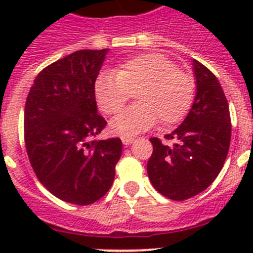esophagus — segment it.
Instances as JSON below:
<instances>
[{
	"label": "esophagus",
	"instance_id": "esophagus-1",
	"mask_svg": "<svg viewBox=\"0 0 253 253\" xmlns=\"http://www.w3.org/2000/svg\"><path fill=\"white\" fill-rule=\"evenodd\" d=\"M122 140L124 146H129V144L134 142V138L130 137V135H124V137H122Z\"/></svg>",
	"mask_w": 253,
	"mask_h": 253
}]
</instances>
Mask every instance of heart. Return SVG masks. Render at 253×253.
Here are the masks:
<instances>
[{"label": "heart", "mask_w": 253, "mask_h": 253, "mask_svg": "<svg viewBox=\"0 0 253 253\" xmlns=\"http://www.w3.org/2000/svg\"><path fill=\"white\" fill-rule=\"evenodd\" d=\"M135 91L137 104L110 123L114 133L133 135L153 126L157 120L162 126L180 123L194 102L195 82L173 60L151 53L126 60L115 73H100L93 86L96 102L106 115L122 111Z\"/></svg>", "instance_id": "obj_1"}]
</instances>
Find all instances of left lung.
I'll list each match as a JSON object with an SVG mask.
<instances>
[{
    "label": "left lung",
    "instance_id": "8db88e82",
    "mask_svg": "<svg viewBox=\"0 0 253 253\" xmlns=\"http://www.w3.org/2000/svg\"><path fill=\"white\" fill-rule=\"evenodd\" d=\"M196 96L182 124L165 138L171 147L151 138L147 165L152 185L163 196L181 202L213 184L223 169L231 143V115L223 88L211 71L193 60Z\"/></svg>",
    "mask_w": 253,
    "mask_h": 253
}]
</instances>
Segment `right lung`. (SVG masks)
I'll list each match as a JSON object with an SVG mask.
<instances>
[{"instance_id":"right-lung-1","label":"right lung","mask_w":253,"mask_h":253,"mask_svg":"<svg viewBox=\"0 0 253 253\" xmlns=\"http://www.w3.org/2000/svg\"><path fill=\"white\" fill-rule=\"evenodd\" d=\"M107 49H84L49 64L34 80L24 113L25 147L38 180L58 199L90 205L109 191L120 138L100 140L106 126L93 86Z\"/></svg>"}]
</instances>
